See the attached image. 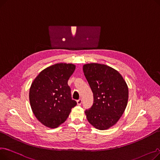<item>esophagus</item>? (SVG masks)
Returning a JSON list of instances; mask_svg holds the SVG:
<instances>
[{
  "instance_id": "obj_1",
  "label": "esophagus",
  "mask_w": 160,
  "mask_h": 160,
  "mask_svg": "<svg viewBox=\"0 0 160 160\" xmlns=\"http://www.w3.org/2000/svg\"><path fill=\"white\" fill-rule=\"evenodd\" d=\"M82 100L81 98H80L77 100V104L79 106H80L82 104Z\"/></svg>"
}]
</instances>
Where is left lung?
I'll return each instance as SVG.
<instances>
[{
  "instance_id": "left-lung-1",
  "label": "left lung",
  "mask_w": 160,
  "mask_h": 160,
  "mask_svg": "<svg viewBox=\"0 0 160 160\" xmlns=\"http://www.w3.org/2000/svg\"><path fill=\"white\" fill-rule=\"evenodd\" d=\"M83 71L94 99L85 111L87 119L97 129H108L118 121L127 107V83L118 71L106 65L86 64Z\"/></svg>"
}]
</instances>
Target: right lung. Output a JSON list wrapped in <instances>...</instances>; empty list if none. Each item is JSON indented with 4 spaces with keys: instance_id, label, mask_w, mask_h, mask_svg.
Returning <instances> with one entry per match:
<instances>
[{
    "instance_id": "right-lung-1",
    "label": "right lung",
    "mask_w": 160,
    "mask_h": 160,
    "mask_svg": "<svg viewBox=\"0 0 160 160\" xmlns=\"http://www.w3.org/2000/svg\"><path fill=\"white\" fill-rule=\"evenodd\" d=\"M75 69L71 63H57L42 71L32 82L29 99L33 113L47 127L64 122L77 104L67 82Z\"/></svg>"
}]
</instances>
